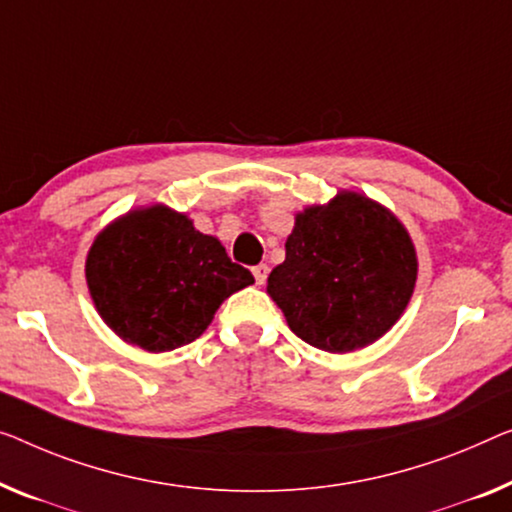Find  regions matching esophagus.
Listing matches in <instances>:
<instances>
[{"label": "esophagus", "mask_w": 512, "mask_h": 512, "mask_svg": "<svg viewBox=\"0 0 512 512\" xmlns=\"http://www.w3.org/2000/svg\"><path fill=\"white\" fill-rule=\"evenodd\" d=\"M253 276H255V282H257V285H264V282H266V276H269V266H266V264H257V266H253Z\"/></svg>", "instance_id": "obj_1"}]
</instances>
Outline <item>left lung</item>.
I'll use <instances>...</instances> for the list:
<instances>
[{
	"mask_svg": "<svg viewBox=\"0 0 512 512\" xmlns=\"http://www.w3.org/2000/svg\"><path fill=\"white\" fill-rule=\"evenodd\" d=\"M416 271L414 243L398 218L368 197L340 193L296 216L269 294L303 342L345 354L398 322Z\"/></svg>",
	"mask_w": 512,
	"mask_h": 512,
	"instance_id": "8db88e82",
	"label": "left lung"
}]
</instances>
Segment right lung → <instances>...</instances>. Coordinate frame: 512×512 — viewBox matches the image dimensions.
Listing matches in <instances>:
<instances>
[{
    "mask_svg": "<svg viewBox=\"0 0 512 512\" xmlns=\"http://www.w3.org/2000/svg\"><path fill=\"white\" fill-rule=\"evenodd\" d=\"M253 282L218 239L158 204L112 223L87 257L98 315L147 352H170L200 338L220 303Z\"/></svg>",
    "mask_w": 512,
    "mask_h": 512,
    "instance_id": "add662e5",
    "label": "right lung"
}]
</instances>
